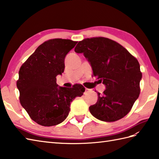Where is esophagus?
Masks as SVG:
<instances>
[{"mask_svg":"<svg viewBox=\"0 0 159 159\" xmlns=\"http://www.w3.org/2000/svg\"><path fill=\"white\" fill-rule=\"evenodd\" d=\"M91 89H88V88H85V92H90Z\"/></svg>","mask_w":159,"mask_h":159,"instance_id":"34e87169","label":"esophagus"}]
</instances>
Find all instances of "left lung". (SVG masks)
Instances as JSON below:
<instances>
[{
    "instance_id": "obj_1",
    "label": "left lung",
    "mask_w": 159,
    "mask_h": 159,
    "mask_svg": "<svg viewBox=\"0 0 159 159\" xmlns=\"http://www.w3.org/2000/svg\"><path fill=\"white\" fill-rule=\"evenodd\" d=\"M83 53L94 76L106 87L103 95L90 106V113L104 121H115L130 112L140 93L142 73L137 59L117 42L102 37L87 38L74 48Z\"/></svg>"
}]
</instances>
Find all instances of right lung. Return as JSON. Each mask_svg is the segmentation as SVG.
<instances>
[{
	"instance_id": "obj_1",
	"label": "right lung",
	"mask_w": 159,
	"mask_h": 159,
	"mask_svg": "<svg viewBox=\"0 0 159 159\" xmlns=\"http://www.w3.org/2000/svg\"><path fill=\"white\" fill-rule=\"evenodd\" d=\"M76 43L70 39H49L39 46L20 67L16 83L20 104L39 125L61 123L68 116L70 103L85 92L80 84L67 88L56 83V76L64 72L66 55Z\"/></svg>"
}]
</instances>
